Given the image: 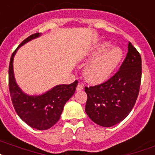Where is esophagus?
I'll return each instance as SVG.
<instances>
[{
  "label": "esophagus",
  "instance_id": "esophagus-1",
  "mask_svg": "<svg viewBox=\"0 0 155 155\" xmlns=\"http://www.w3.org/2000/svg\"><path fill=\"white\" fill-rule=\"evenodd\" d=\"M82 90H84V86L82 85L81 84H79L77 85V87H76V91H80Z\"/></svg>",
  "mask_w": 155,
  "mask_h": 155
}]
</instances>
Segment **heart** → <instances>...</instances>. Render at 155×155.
Returning a JSON list of instances; mask_svg holds the SVG:
<instances>
[{"instance_id": "heart-1", "label": "heart", "mask_w": 155, "mask_h": 155, "mask_svg": "<svg viewBox=\"0 0 155 155\" xmlns=\"http://www.w3.org/2000/svg\"><path fill=\"white\" fill-rule=\"evenodd\" d=\"M107 41L97 44L87 55L89 58H94L86 65L84 75L91 83L105 81L114 72L122 58V52L119 48H110Z\"/></svg>"}]
</instances>
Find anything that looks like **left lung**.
<instances>
[{"label":"left lung","instance_id":"left-lung-1","mask_svg":"<svg viewBox=\"0 0 155 155\" xmlns=\"http://www.w3.org/2000/svg\"><path fill=\"white\" fill-rule=\"evenodd\" d=\"M141 75V57L129 42L128 53L119 71L99 85L85 87L87 94L85 111L91 120L106 128L122 121L136 103Z\"/></svg>","mask_w":155,"mask_h":155}]
</instances>
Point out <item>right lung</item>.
<instances>
[{
	"instance_id": "add662e5",
	"label": "right lung",
	"mask_w": 155,
	"mask_h": 155,
	"mask_svg": "<svg viewBox=\"0 0 155 155\" xmlns=\"http://www.w3.org/2000/svg\"><path fill=\"white\" fill-rule=\"evenodd\" d=\"M41 35L36 33L27 38L13 52L9 64L8 82L12 102L19 117L31 128L47 130L59 120L64 106L75 93L78 81L75 80L68 85H57L39 95L27 94L19 87L14 75V57L19 48Z\"/></svg>"
}]
</instances>
